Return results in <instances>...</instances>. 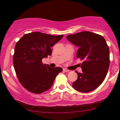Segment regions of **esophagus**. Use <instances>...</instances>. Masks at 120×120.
<instances>
[{
  "label": "esophagus",
  "instance_id": "obj_1",
  "mask_svg": "<svg viewBox=\"0 0 120 120\" xmlns=\"http://www.w3.org/2000/svg\"><path fill=\"white\" fill-rule=\"evenodd\" d=\"M63 71L64 72H69V70L67 69H63Z\"/></svg>",
  "mask_w": 120,
  "mask_h": 120
}]
</instances>
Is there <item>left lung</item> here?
<instances>
[{
	"mask_svg": "<svg viewBox=\"0 0 120 120\" xmlns=\"http://www.w3.org/2000/svg\"><path fill=\"white\" fill-rule=\"evenodd\" d=\"M67 39L79 47L76 57L83 60L82 73L76 71L78 79L73 87L86 93L96 89L104 81L110 64L109 49L101 35L88 31L69 35Z\"/></svg>",
	"mask_w": 120,
	"mask_h": 120,
	"instance_id": "left-lung-1",
	"label": "left lung"
}]
</instances>
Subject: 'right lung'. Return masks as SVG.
Returning a JSON list of instances; mask_svg holds the SVG:
<instances>
[{
  "mask_svg": "<svg viewBox=\"0 0 120 120\" xmlns=\"http://www.w3.org/2000/svg\"><path fill=\"white\" fill-rule=\"evenodd\" d=\"M63 35H52L41 32L26 34L16 44L13 63L21 85L32 93L40 94L50 89L63 69L44 64L42 59L52 54L51 47Z\"/></svg>",
  "mask_w": 120,
  "mask_h": 120,
  "instance_id": "1",
  "label": "right lung"
}]
</instances>
